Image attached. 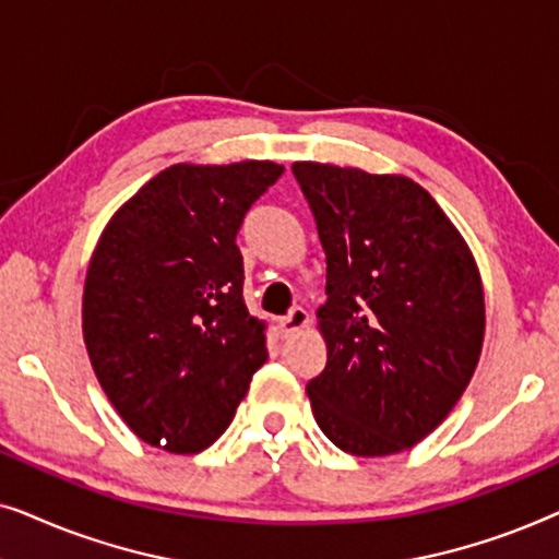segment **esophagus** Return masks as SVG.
Listing matches in <instances>:
<instances>
[{
	"label": "esophagus",
	"mask_w": 559,
	"mask_h": 559,
	"mask_svg": "<svg viewBox=\"0 0 559 559\" xmlns=\"http://www.w3.org/2000/svg\"><path fill=\"white\" fill-rule=\"evenodd\" d=\"M308 323H310L308 310H305V308H293L285 318H280V333L285 335V338H289V335L300 333Z\"/></svg>",
	"instance_id": "obj_1"
}]
</instances>
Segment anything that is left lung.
I'll use <instances>...</instances> for the list:
<instances>
[{
  "mask_svg": "<svg viewBox=\"0 0 559 559\" xmlns=\"http://www.w3.org/2000/svg\"><path fill=\"white\" fill-rule=\"evenodd\" d=\"M325 251L328 361L312 415L343 453L425 440L461 400L486 331L480 272L435 198L404 175L295 163Z\"/></svg>",
  "mask_w": 559,
  "mask_h": 559,
  "instance_id": "obj_1",
  "label": "left lung"
}]
</instances>
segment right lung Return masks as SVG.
Returning <instances> with one entry per match:
<instances>
[{"instance_id": "obj_1", "label": "right lung", "mask_w": 559, "mask_h": 559, "mask_svg": "<svg viewBox=\"0 0 559 559\" xmlns=\"http://www.w3.org/2000/svg\"><path fill=\"white\" fill-rule=\"evenodd\" d=\"M282 173L270 159L173 165L114 213L96 243L83 341L114 409L147 445L178 455L213 445L266 361L236 234Z\"/></svg>"}]
</instances>
